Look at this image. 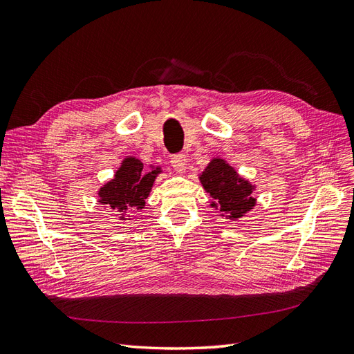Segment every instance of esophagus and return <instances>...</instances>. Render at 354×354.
<instances>
[{
    "label": "esophagus",
    "instance_id": "esophagus-1",
    "mask_svg": "<svg viewBox=\"0 0 354 354\" xmlns=\"http://www.w3.org/2000/svg\"><path fill=\"white\" fill-rule=\"evenodd\" d=\"M171 165L176 171H185L187 167V156L185 153H176L171 158Z\"/></svg>",
    "mask_w": 354,
    "mask_h": 354
}]
</instances>
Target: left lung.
I'll list each match as a JSON object with an SVG mask.
<instances>
[{
    "label": "left lung",
    "instance_id": "8db88e82",
    "mask_svg": "<svg viewBox=\"0 0 354 354\" xmlns=\"http://www.w3.org/2000/svg\"><path fill=\"white\" fill-rule=\"evenodd\" d=\"M201 183L208 194L217 199L223 216L239 218L255 203L251 196L252 186L242 180L236 171L223 159H214L201 176ZM216 207V203H212Z\"/></svg>",
    "mask_w": 354,
    "mask_h": 354
}]
</instances>
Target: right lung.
<instances>
[{
  "label": "right lung",
  "mask_w": 354,
  "mask_h": 354,
  "mask_svg": "<svg viewBox=\"0 0 354 354\" xmlns=\"http://www.w3.org/2000/svg\"><path fill=\"white\" fill-rule=\"evenodd\" d=\"M158 173V168L151 171L138 159L127 158L116 171L115 178L100 189V202L109 209L120 212L121 217H130L136 209L145 207Z\"/></svg>",
  "instance_id": "1"
}]
</instances>
